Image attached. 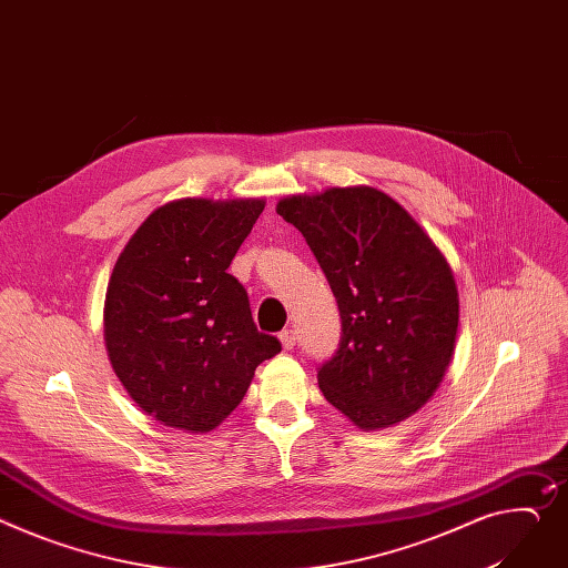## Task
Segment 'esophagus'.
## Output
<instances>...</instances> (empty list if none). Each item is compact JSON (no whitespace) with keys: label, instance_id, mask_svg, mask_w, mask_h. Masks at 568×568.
I'll use <instances>...</instances> for the list:
<instances>
[{"label":"esophagus","instance_id":"34e87169","mask_svg":"<svg viewBox=\"0 0 568 568\" xmlns=\"http://www.w3.org/2000/svg\"><path fill=\"white\" fill-rule=\"evenodd\" d=\"M280 341H282V345H284V351H291V347H293L295 341H297V336H295V332L288 327V329H282V332H280Z\"/></svg>","mask_w":568,"mask_h":568}]
</instances>
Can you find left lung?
Here are the masks:
<instances>
[{
    "mask_svg": "<svg viewBox=\"0 0 568 568\" xmlns=\"http://www.w3.org/2000/svg\"><path fill=\"white\" fill-rule=\"evenodd\" d=\"M277 213L321 264L341 314L323 396L362 429L420 409L455 347L459 300L446 256L414 217L371 186L293 195Z\"/></svg>",
    "mask_w": 568,
    "mask_h": 568,
    "instance_id": "obj_1",
    "label": "left lung"
}]
</instances>
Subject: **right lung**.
I'll return each instance as SVG.
<instances>
[{"label": "right lung", "mask_w": 568, "mask_h": 568, "mask_svg": "<svg viewBox=\"0 0 568 568\" xmlns=\"http://www.w3.org/2000/svg\"><path fill=\"white\" fill-rule=\"evenodd\" d=\"M264 200L159 206L113 268L104 336L126 394L154 420L209 432L243 400L254 368L282 351L258 332L227 273Z\"/></svg>", "instance_id": "obj_1"}]
</instances>
